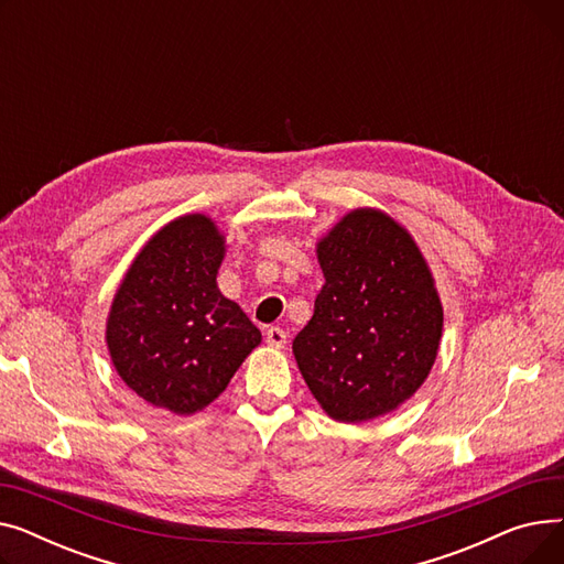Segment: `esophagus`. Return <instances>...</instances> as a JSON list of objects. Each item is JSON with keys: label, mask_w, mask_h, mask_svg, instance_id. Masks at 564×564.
<instances>
[{"label": "esophagus", "mask_w": 564, "mask_h": 564, "mask_svg": "<svg viewBox=\"0 0 564 564\" xmlns=\"http://www.w3.org/2000/svg\"><path fill=\"white\" fill-rule=\"evenodd\" d=\"M264 338H267V345L276 347V349L285 347V343H288V334L281 327H270L264 332Z\"/></svg>", "instance_id": "obj_1"}]
</instances>
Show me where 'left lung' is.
<instances>
[{"label":"left lung","instance_id":"left-lung-1","mask_svg":"<svg viewBox=\"0 0 564 564\" xmlns=\"http://www.w3.org/2000/svg\"><path fill=\"white\" fill-rule=\"evenodd\" d=\"M324 285L292 340L313 398L340 423L395 411L421 389L438 351L443 308L413 237L359 207L317 242Z\"/></svg>","mask_w":564,"mask_h":564}]
</instances>
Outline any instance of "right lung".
<instances>
[{
    "label": "right lung",
    "instance_id": "1",
    "mask_svg": "<svg viewBox=\"0 0 564 564\" xmlns=\"http://www.w3.org/2000/svg\"><path fill=\"white\" fill-rule=\"evenodd\" d=\"M224 253L210 217L169 221L132 260L107 317L116 372L148 404L177 416L217 400L262 340L217 288Z\"/></svg>",
    "mask_w": 564,
    "mask_h": 564
}]
</instances>
